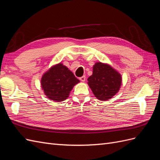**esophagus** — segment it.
Returning a JSON list of instances; mask_svg holds the SVG:
<instances>
[{"label":"esophagus","instance_id":"esophagus-1","mask_svg":"<svg viewBox=\"0 0 160 160\" xmlns=\"http://www.w3.org/2000/svg\"><path fill=\"white\" fill-rule=\"evenodd\" d=\"M79 79L81 81H83V82H84L85 81V76H83V77H81L80 78H79Z\"/></svg>","mask_w":160,"mask_h":160}]
</instances>
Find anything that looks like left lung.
Masks as SVG:
<instances>
[{
  "label": "left lung",
  "instance_id": "left-lung-1",
  "mask_svg": "<svg viewBox=\"0 0 160 160\" xmlns=\"http://www.w3.org/2000/svg\"><path fill=\"white\" fill-rule=\"evenodd\" d=\"M88 85L95 97L107 101L119 91L122 85V75L111 65L98 62L93 67V74L89 78Z\"/></svg>",
  "mask_w": 160,
  "mask_h": 160
}]
</instances>
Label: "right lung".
I'll return each mask as SVG.
<instances>
[{"label": "right lung", "mask_w": 160, "mask_h": 160, "mask_svg": "<svg viewBox=\"0 0 160 160\" xmlns=\"http://www.w3.org/2000/svg\"><path fill=\"white\" fill-rule=\"evenodd\" d=\"M79 82L66 66L59 62L42 75L41 85L47 98L61 102L69 98L73 87Z\"/></svg>", "instance_id": "obj_1"}]
</instances>
